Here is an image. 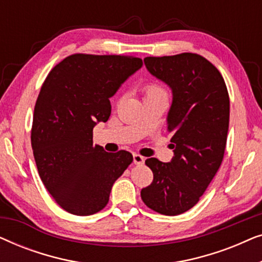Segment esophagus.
<instances>
[{
	"instance_id": "34e87169",
	"label": "esophagus",
	"mask_w": 262,
	"mask_h": 262,
	"mask_svg": "<svg viewBox=\"0 0 262 262\" xmlns=\"http://www.w3.org/2000/svg\"><path fill=\"white\" fill-rule=\"evenodd\" d=\"M145 159L143 156L139 155V154H134V163L135 164H143L144 163Z\"/></svg>"
}]
</instances>
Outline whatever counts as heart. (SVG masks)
<instances>
[{
    "label": "heart",
    "mask_w": 262,
    "mask_h": 262,
    "mask_svg": "<svg viewBox=\"0 0 262 262\" xmlns=\"http://www.w3.org/2000/svg\"><path fill=\"white\" fill-rule=\"evenodd\" d=\"M145 99L154 98V96H167V93L164 89L157 83H148L144 87Z\"/></svg>",
    "instance_id": "obj_1"
}]
</instances>
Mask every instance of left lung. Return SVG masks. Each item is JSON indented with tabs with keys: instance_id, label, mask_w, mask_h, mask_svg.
Listing matches in <instances>:
<instances>
[{
	"instance_id": "obj_1",
	"label": "left lung",
	"mask_w": 262,
	"mask_h": 262,
	"mask_svg": "<svg viewBox=\"0 0 262 262\" xmlns=\"http://www.w3.org/2000/svg\"><path fill=\"white\" fill-rule=\"evenodd\" d=\"M146 69L171 89L167 116L174 152L170 162L150 157L154 180L141 191L144 204L166 216L192 209L223 161L230 102L217 68L196 53L146 57Z\"/></svg>"
}]
</instances>
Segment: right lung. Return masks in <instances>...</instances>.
<instances>
[{"label":"right lung","mask_w":262,"mask_h":262,"mask_svg":"<svg viewBox=\"0 0 262 262\" xmlns=\"http://www.w3.org/2000/svg\"><path fill=\"white\" fill-rule=\"evenodd\" d=\"M143 66L130 56L76 53L51 70L35 102L32 149L40 179L58 205L76 216L102 210L134 157L93 145V128L111 116L110 99Z\"/></svg>","instance_id":"add662e5"}]
</instances>
